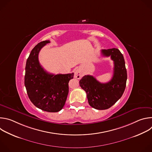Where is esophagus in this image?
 <instances>
[{
    "instance_id": "esophagus-1",
    "label": "esophagus",
    "mask_w": 152,
    "mask_h": 152,
    "mask_svg": "<svg viewBox=\"0 0 152 152\" xmlns=\"http://www.w3.org/2000/svg\"><path fill=\"white\" fill-rule=\"evenodd\" d=\"M75 77L78 79H80L81 77H82V75L80 73V72L78 70H76L75 72Z\"/></svg>"
}]
</instances>
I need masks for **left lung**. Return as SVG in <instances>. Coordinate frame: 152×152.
I'll return each instance as SVG.
<instances>
[{"label": "left lung", "instance_id": "8db88e82", "mask_svg": "<svg viewBox=\"0 0 152 152\" xmlns=\"http://www.w3.org/2000/svg\"><path fill=\"white\" fill-rule=\"evenodd\" d=\"M102 54L111 56L114 61V74L111 80L102 83L91 75L84 76L79 81L80 87L86 93L89 104L99 110H107L122 96L126 85L127 71L124 57L115 48L103 49Z\"/></svg>", "mask_w": 152, "mask_h": 152}]
</instances>
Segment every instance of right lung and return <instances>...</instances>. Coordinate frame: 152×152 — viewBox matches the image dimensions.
<instances>
[{"mask_svg":"<svg viewBox=\"0 0 152 152\" xmlns=\"http://www.w3.org/2000/svg\"><path fill=\"white\" fill-rule=\"evenodd\" d=\"M49 40L39 42L32 50L26 64L25 85L31 102L39 109L56 113L64 107L69 94V82L74 73L53 75L40 65L38 54Z\"/></svg>","mask_w":152,"mask_h":152,"instance_id":"obj_1","label":"right lung"}]
</instances>
